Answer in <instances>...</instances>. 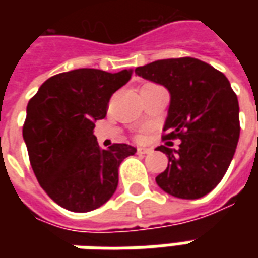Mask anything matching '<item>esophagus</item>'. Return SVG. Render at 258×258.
<instances>
[{"instance_id": "34e87169", "label": "esophagus", "mask_w": 258, "mask_h": 258, "mask_svg": "<svg viewBox=\"0 0 258 258\" xmlns=\"http://www.w3.org/2000/svg\"><path fill=\"white\" fill-rule=\"evenodd\" d=\"M137 152H138V153H141V155H146V153H151L152 149H149V148H138V149H137Z\"/></svg>"}]
</instances>
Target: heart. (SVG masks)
I'll use <instances>...</instances> for the list:
<instances>
[{
	"mask_svg": "<svg viewBox=\"0 0 258 258\" xmlns=\"http://www.w3.org/2000/svg\"><path fill=\"white\" fill-rule=\"evenodd\" d=\"M140 138H141V137H140Z\"/></svg>",
	"mask_w": 258,
	"mask_h": 258,
	"instance_id": "obj_1",
	"label": "heart"
}]
</instances>
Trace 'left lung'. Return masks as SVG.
Segmentation results:
<instances>
[{"instance_id":"1","label":"left lung","mask_w":258,"mask_h":258,"mask_svg":"<svg viewBox=\"0 0 258 258\" xmlns=\"http://www.w3.org/2000/svg\"><path fill=\"white\" fill-rule=\"evenodd\" d=\"M135 74L167 88L164 140H181L177 151L157 148L168 157L157 185L179 199H199L220 184L232 162L240 133L238 96L221 72L195 58L162 59Z\"/></svg>"}]
</instances>
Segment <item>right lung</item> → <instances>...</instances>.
<instances>
[{"label": "right lung", "mask_w": 258, "mask_h": 258, "mask_svg": "<svg viewBox=\"0 0 258 258\" xmlns=\"http://www.w3.org/2000/svg\"><path fill=\"white\" fill-rule=\"evenodd\" d=\"M133 70L107 73L76 69L52 76L27 103L23 140L37 181L51 199L74 213L105 205L116 192L118 166L137 149L113 144L101 149L96 120L106 117L110 96Z\"/></svg>", "instance_id": "add662e5"}]
</instances>
